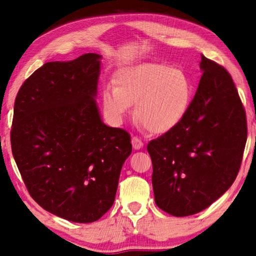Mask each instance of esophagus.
Returning <instances> with one entry per match:
<instances>
[{"mask_svg":"<svg viewBox=\"0 0 256 256\" xmlns=\"http://www.w3.org/2000/svg\"><path fill=\"white\" fill-rule=\"evenodd\" d=\"M132 146H133L134 149L138 150V149H141L142 146H144V142H142L141 138H138V136H133L132 138Z\"/></svg>","mask_w":256,"mask_h":256,"instance_id":"34e87169","label":"esophagus"}]
</instances>
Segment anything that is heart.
<instances>
[{"label": "heart", "instance_id": "b5f03b06", "mask_svg": "<svg viewBox=\"0 0 256 256\" xmlns=\"http://www.w3.org/2000/svg\"><path fill=\"white\" fill-rule=\"evenodd\" d=\"M193 86L178 68L144 62L120 68L114 86L102 90V104L112 123L122 122L136 102V118L156 134L177 126L188 110Z\"/></svg>", "mask_w": 256, "mask_h": 256}]
</instances>
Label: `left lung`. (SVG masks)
<instances>
[{
    "mask_svg": "<svg viewBox=\"0 0 256 256\" xmlns=\"http://www.w3.org/2000/svg\"><path fill=\"white\" fill-rule=\"evenodd\" d=\"M200 66V84L183 120L146 146L156 204L175 216L206 209L230 188L248 138L232 76L203 55Z\"/></svg>",
    "mask_w": 256,
    "mask_h": 256,
    "instance_id": "8db88e82",
    "label": "left lung"
}]
</instances>
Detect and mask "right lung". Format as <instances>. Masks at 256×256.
I'll list each match as a JSON object with an SVG mask.
<instances>
[{
    "label": "right lung",
    "instance_id": "obj_1",
    "mask_svg": "<svg viewBox=\"0 0 256 256\" xmlns=\"http://www.w3.org/2000/svg\"><path fill=\"white\" fill-rule=\"evenodd\" d=\"M100 58L45 63L14 102L11 148L26 188L42 209L73 222H94L110 209L132 152L130 134L100 118Z\"/></svg>",
    "mask_w": 256,
    "mask_h": 256
}]
</instances>
